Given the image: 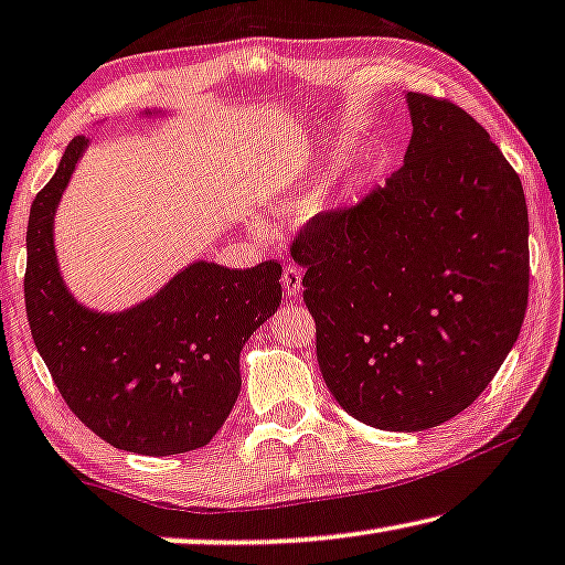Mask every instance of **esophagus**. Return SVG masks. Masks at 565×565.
Masks as SVG:
<instances>
[{"label": "esophagus", "mask_w": 565, "mask_h": 565, "mask_svg": "<svg viewBox=\"0 0 565 565\" xmlns=\"http://www.w3.org/2000/svg\"><path fill=\"white\" fill-rule=\"evenodd\" d=\"M282 288H285V292L288 295H300V290H302V270L298 265H285V270H282Z\"/></svg>", "instance_id": "34e87169"}]
</instances>
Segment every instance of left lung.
I'll use <instances>...</instances> for the list:
<instances>
[{
  "label": "left lung",
  "mask_w": 565,
  "mask_h": 565,
  "mask_svg": "<svg viewBox=\"0 0 565 565\" xmlns=\"http://www.w3.org/2000/svg\"><path fill=\"white\" fill-rule=\"evenodd\" d=\"M404 167L292 239L318 366L369 427H439L480 396L527 308L523 184L477 120L406 93Z\"/></svg>",
  "instance_id": "left-lung-1"
}]
</instances>
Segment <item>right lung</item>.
Returning a JSON list of instances; mask_svg holds the SVG:
<instances>
[{"label":"right lung","instance_id":"1","mask_svg":"<svg viewBox=\"0 0 565 565\" xmlns=\"http://www.w3.org/2000/svg\"><path fill=\"white\" fill-rule=\"evenodd\" d=\"M85 149V136L67 143L30 210L24 302L34 345L71 412L108 445L149 457L192 452L237 402L239 351L280 306L282 267L199 259L124 312L81 306L60 275L52 222Z\"/></svg>","mask_w":565,"mask_h":565}]
</instances>
